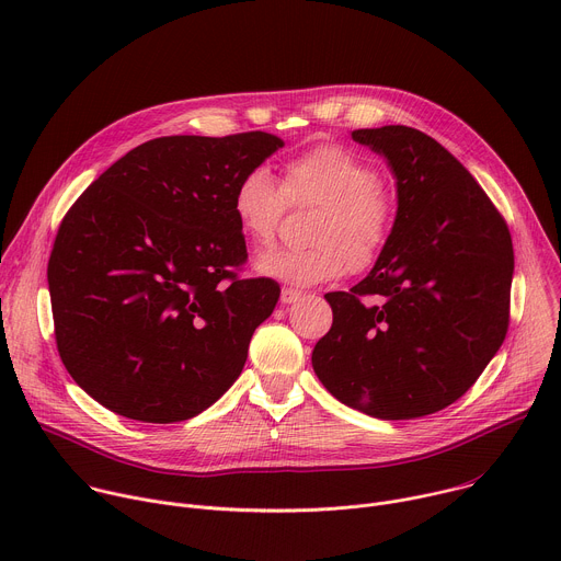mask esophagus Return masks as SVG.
I'll return each mask as SVG.
<instances>
[{
    "instance_id": "34e87169",
    "label": "esophagus",
    "mask_w": 561,
    "mask_h": 561,
    "mask_svg": "<svg viewBox=\"0 0 561 561\" xmlns=\"http://www.w3.org/2000/svg\"><path fill=\"white\" fill-rule=\"evenodd\" d=\"M301 299V290H295V288H282V304H295Z\"/></svg>"
}]
</instances>
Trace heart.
<instances>
[{
	"label": "heart",
	"mask_w": 561,
	"mask_h": 561,
	"mask_svg": "<svg viewBox=\"0 0 561 561\" xmlns=\"http://www.w3.org/2000/svg\"><path fill=\"white\" fill-rule=\"evenodd\" d=\"M286 204H314L308 226L312 244L279 249L257 260V271L295 286L337 279L351 268L368 271L386 251L397 217L394 195L379 169L359 152L322 144L290 159L282 188L264 167L249 169L232 191V215L253 247H271Z\"/></svg>",
	"instance_id": "1"
}]
</instances>
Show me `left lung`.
<instances>
[{
  "label": "left lung",
  "mask_w": 561,
  "mask_h": 561,
  "mask_svg": "<svg viewBox=\"0 0 561 561\" xmlns=\"http://www.w3.org/2000/svg\"><path fill=\"white\" fill-rule=\"evenodd\" d=\"M397 178L390 242L348 293H327L331 331L312 368L342 404L379 420L450 407L500 351L511 317L513 242L502 213L433 137L353 130Z\"/></svg>",
  "instance_id": "obj_1"
}]
</instances>
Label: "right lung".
<instances>
[{"label":"right lung","mask_w":561,"mask_h":561,"mask_svg":"<svg viewBox=\"0 0 561 561\" xmlns=\"http://www.w3.org/2000/svg\"><path fill=\"white\" fill-rule=\"evenodd\" d=\"M282 146L264 130L157 137L68 208L48 260L55 342L95 402L184 422L242 373L279 286L239 277L249 253L232 191Z\"/></svg>","instance_id":"right-lung-1"}]
</instances>
